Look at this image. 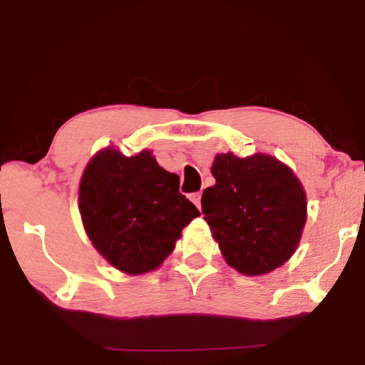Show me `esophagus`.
I'll return each instance as SVG.
<instances>
[{
	"label": "esophagus",
	"instance_id": "esophagus-1",
	"mask_svg": "<svg viewBox=\"0 0 365 365\" xmlns=\"http://www.w3.org/2000/svg\"><path fill=\"white\" fill-rule=\"evenodd\" d=\"M201 196L202 194L201 192H194V194H191V201L196 204V206L201 209Z\"/></svg>",
	"mask_w": 365,
	"mask_h": 365
}]
</instances>
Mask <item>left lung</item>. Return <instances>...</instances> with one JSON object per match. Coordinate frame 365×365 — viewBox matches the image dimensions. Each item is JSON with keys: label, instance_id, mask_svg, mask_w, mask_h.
I'll list each match as a JSON object with an SVG mask.
<instances>
[{"label": "left lung", "instance_id": "obj_1", "mask_svg": "<svg viewBox=\"0 0 365 365\" xmlns=\"http://www.w3.org/2000/svg\"><path fill=\"white\" fill-rule=\"evenodd\" d=\"M216 184L201 206L229 266L246 276L274 271L292 256L306 224V192L291 169L271 156L217 154Z\"/></svg>", "mask_w": 365, "mask_h": 365}]
</instances>
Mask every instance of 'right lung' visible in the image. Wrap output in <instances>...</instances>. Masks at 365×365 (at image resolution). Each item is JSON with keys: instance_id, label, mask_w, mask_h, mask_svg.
<instances>
[{"instance_id": "1", "label": "right lung", "mask_w": 365, "mask_h": 365, "mask_svg": "<svg viewBox=\"0 0 365 365\" xmlns=\"http://www.w3.org/2000/svg\"><path fill=\"white\" fill-rule=\"evenodd\" d=\"M79 211L99 254L128 274L156 269L181 231L199 216L179 192V176L149 151L124 156L104 149L89 161L79 186Z\"/></svg>"}]
</instances>
